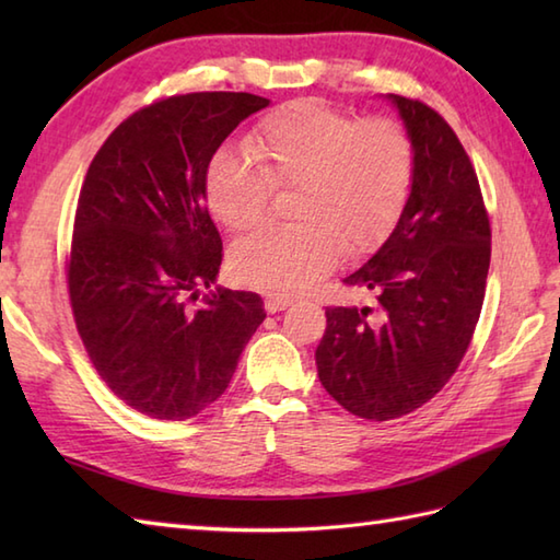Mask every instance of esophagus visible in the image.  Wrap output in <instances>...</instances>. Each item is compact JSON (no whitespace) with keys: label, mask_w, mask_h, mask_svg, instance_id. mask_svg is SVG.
<instances>
[{"label":"esophagus","mask_w":560,"mask_h":560,"mask_svg":"<svg viewBox=\"0 0 560 560\" xmlns=\"http://www.w3.org/2000/svg\"><path fill=\"white\" fill-rule=\"evenodd\" d=\"M289 305H291V301L289 299H279V295H267V299H265V311L269 315L279 313V311H287Z\"/></svg>","instance_id":"1"}]
</instances>
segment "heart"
Instances as JSON below:
<instances>
[{
  "mask_svg": "<svg viewBox=\"0 0 560 560\" xmlns=\"http://www.w3.org/2000/svg\"><path fill=\"white\" fill-rule=\"evenodd\" d=\"M254 163L221 149L205 171V199L225 229L265 221L269 189L295 187L293 225L261 229L237 241V281L271 295H299L343 257L371 255L395 231L413 187V144L387 117L359 120L325 101L281 105L245 137Z\"/></svg>",
  "mask_w": 560,
  "mask_h": 560,
  "instance_id": "b5f03b06",
  "label": "heart"
}]
</instances>
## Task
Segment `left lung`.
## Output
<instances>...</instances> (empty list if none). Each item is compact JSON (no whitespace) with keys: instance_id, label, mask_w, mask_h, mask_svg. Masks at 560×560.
<instances>
[{"instance_id":"obj_1","label":"left lung","mask_w":560,"mask_h":560,"mask_svg":"<svg viewBox=\"0 0 560 560\" xmlns=\"http://www.w3.org/2000/svg\"><path fill=\"white\" fill-rule=\"evenodd\" d=\"M413 144V187L395 231L343 283L375 307H327L319 383L343 409L389 421L423 407L467 353L491 265L477 171L452 127L421 101L387 93Z\"/></svg>"}]
</instances>
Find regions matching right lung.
Masks as SVG:
<instances>
[{
	"mask_svg": "<svg viewBox=\"0 0 560 560\" xmlns=\"http://www.w3.org/2000/svg\"><path fill=\"white\" fill-rule=\"evenodd\" d=\"M253 93H187L141 108L105 139L81 185L67 267L89 359L127 407L185 421L217 401L265 323L257 293L217 287L223 245L205 171Z\"/></svg>",
	"mask_w": 560,
	"mask_h": 560,
	"instance_id": "right-lung-1",
	"label": "right lung"
}]
</instances>
